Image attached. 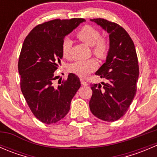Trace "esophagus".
<instances>
[{
	"label": "esophagus",
	"instance_id": "1",
	"mask_svg": "<svg viewBox=\"0 0 157 157\" xmlns=\"http://www.w3.org/2000/svg\"><path fill=\"white\" fill-rule=\"evenodd\" d=\"M80 82H81V84L83 85V86H87L88 85V83H86L83 79H80Z\"/></svg>",
	"mask_w": 157,
	"mask_h": 157
}]
</instances>
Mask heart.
<instances>
[{"label":"heart","instance_id":"1","mask_svg":"<svg viewBox=\"0 0 157 157\" xmlns=\"http://www.w3.org/2000/svg\"><path fill=\"white\" fill-rule=\"evenodd\" d=\"M77 37L89 46L93 47V52L99 58H104L108 52L109 45L105 39L100 38V33L91 26H84L77 33ZM72 42L65 39L61 45V54L65 58L71 57ZM97 67V62L93 58L76 61L69 66L71 72L81 77H85Z\"/></svg>","mask_w":157,"mask_h":157}]
</instances>
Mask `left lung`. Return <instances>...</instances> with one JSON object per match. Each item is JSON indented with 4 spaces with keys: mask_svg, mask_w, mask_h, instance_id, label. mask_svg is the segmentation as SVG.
Here are the masks:
<instances>
[{
    "mask_svg": "<svg viewBox=\"0 0 157 157\" xmlns=\"http://www.w3.org/2000/svg\"><path fill=\"white\" fill-rule=\"evenodd\" d=\"M109 33V49L105 63L96 72L106 83L91 85L90 109L99 119L115 121L126 113L137 91L139 67L134 42L117 23L92 19Z\"/></svg>",
    "mask_w": 157,
    "mask_h": 157,
    "instance_id": "8db88e82",
    "label": "left lung"
}]
</instances>
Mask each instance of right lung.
Returning a JSON list of instances; mask_svg holds the SVG:
<instances>
[{
  "instance_id": "right-lung-1",
  "label": "right lung",
  "mask_w": 157,
  "mask_h": 157,
  "mask_svg": "<svg viewBox=\"0 0 157 157\" xmlns=\"http://www.w3.org/2000/svg\"><path fill=\"white\" fill-rule=\"evenodd\" d=\"M85 21L74 18L45 22L33 28L23 42L18 62L21 91L33 115L45 124L58 122L68 113L81 86L79 77L71 73L56 86L54 72L63 58L64 37Z\"/></svg>"
}]
</instances>
